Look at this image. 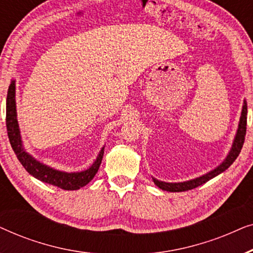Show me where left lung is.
I'll return each mask as SVG.
<instances>
[{"instance_id":"obj_1","label":"left lung","mask_w":253,"mask_h":253,"mask_svg":"<svg viewBox=\"0 0 253 253\" xmlns=\"http://www.w3.org/2000/svg\"><path fill=\"white\" fill-rule=\"evenodd\" d=\"M247 115H248V106H247V102L244 101L243 109H242V116L240 120V124H238V130H237L236 137H235L233 147H231V150L229 152V154H228V157L226 158V160H224L219 167L215 168L212 171H210L209 174L200 176L198 178L191 179V181L183 182V183H166V182H161L153 178L155 184H157L160 189L166 190V191H169V192L188 191V190H192L197 188V186L204 184V183L210 181L211 178L215 177V176L226 170L227 168H229L231 164L236 160L238 154L241 153L242 147H243V144L245 140V133H247Z\"/></svg>"}]
</instances>
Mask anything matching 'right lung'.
Segmentation results:
<instances>
[{
    "mask_svg": "<svg viewBox=\"0 0 253 253\" xmlns=\"http://www.w3.org/2000/svg\"><path fill=\"white\" fill-rule=\"evenodd\" d=\"M6 131H8V137L11 144V147L15 154L17 155L20 164L26 169L27 172L34 177L40 179L48 184L55 185L57 188L63 190H78L82 186L87 184L91 179L94 177L98 169L101 165V160L103 157V148L100 152L98 159L94 164L89 167L87 170L81 172H63L55 170V169L47 167L36 159H33L30 154L24 151L22 139H20V132L17 122L16 114V101H15V81L11 82L9 86L8 94H6Z\"/></svg>",
    "mask_w": 253,
    "mask_h": 253,
    "instance_id": "add662e5",
    "label": "right lung"
}]
</instances>
